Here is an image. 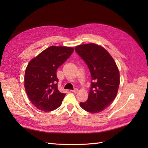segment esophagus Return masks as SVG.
<instances>
[{
  "label": "esophagus",
  "mask_w": 148,
  "mask_h": 148,
  "mask_svg": "<svg viewBox=\"0 0 148 148\" xmlns=\"http://www.w3.org/2000/svg\"><path fill=\"white\" fill-rule=\"evenodd\" d=\"M71 91L73 92H77L78 91V89L77 88H75L74 89H73V90H71Z\"/></svg>",
  "instance_id": "34e87169"
}]
</instances>
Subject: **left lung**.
Returning <instances> with one entry per match:
<instances>
[{"mask_svg": "<svg viewBox=\"0 0 148 148\" xmlns=\"http://www.w3.org/2000/svg\"><path fill=\"white\" fill-rule=\"evenodd\" d=\"M75 50L87 64L91 76L88 100L80 102V106L88 112H100L117 96L120 84L119 70L109 53L97 44H82Z\"/></svg>", "mask_w": 148, "mask_h": 148, "instance_id": "8db88e82", "label": "left lung"}]
</instances>
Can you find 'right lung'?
<instances>
[{"label": "right lung", "mask_w": 148, "mask_h": 148, "mask_svg": "<svg viewBox=\"0 0 148 148\" xmlns=\"http://www.w3.org/2000/svg\"><path fill=\"white\" fill-rule=\"evenodd\" d=\"M73 52V47L51 46L29 62L25 88L30 101L39 110L50 112L62 104L66 94L58 89L57 70Z\"/></svg>", "instance_id": "add662e5"}]
</instances>
